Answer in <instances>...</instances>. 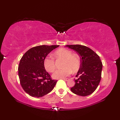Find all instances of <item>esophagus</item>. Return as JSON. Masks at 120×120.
Wrapping results in <instances>:
<instances>
[{
  "mask_svg": "<svg viewBox=\"0 0 120 120\" xmlns=\"http://www.w3.org/2000/svg\"><path fill=\"white\" fill-rule=\"evenodd\" d=\"M62 79L64 80V81H68V80H69V79H68V78H67V79L63 78V79Z\"/></svg>",
  "mask_w": 120,
  "mask_h": 120,
  "instance_id": "34e87169",
  "label": "esophagus"
}]
</instances>
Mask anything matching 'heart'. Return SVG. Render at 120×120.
Here are the masks:
<instances>
[{
	"mask_svg": "<svg viewBox=\"0 0 120 120\" xmlns=\"http://www.w3.org/2000/svg\"><path fill=\"white\" fill-rule=\"evenodd\" d=\"M57 60H63L62 69L56 70L52 74L54 79H63L68 76L71 73L76 72L80 67V59L79 57L66 49H60L56 51L53 54ZM44 66L46 71L50 73L53 72L55 69V61L52 57L47 56L44 60Z\"/></svg>",
	"mask_w": 120,
	"mask_h": 120,
	"instance_id": "1",
	"label": "heart"
}]
</instances>
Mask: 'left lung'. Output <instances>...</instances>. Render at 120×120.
Returning a JSON list of instances; mask_svg holds the SVG:
<instances>
[{
    "label": "left lung",
    "instance_id": "8db88e82",
    "mask_svg": "<svg viewBox=\"0 0 120 120\" xmlns=\"http://www.w3.org/2000/svg\"><path fill=\"white\" fill-rule=\"evenodd\" d=\"M65 46L76 51L80 56L81 64L75 79V85L70 88L75 94L87 96L97 89L101 81L103 64L99 56L89 47L80 45Z\"/></svg>",
    "mask_w": 120,
    "mask_h": 120
}]
</instances>
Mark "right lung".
I'll use <instances>...</instances> for the list:
<instances>
[{
  "mask_svg": "<svg viewBox=\"0 0 120 120\" xmlns=\"http://www.w3.org/2000/svg\"><path fill=\"white\" fill-rule=\"evenodd\" d=\"M59 45H40L28 50L19 62V76L21 86L33 97H41L50 93L57 81L52 80L44 66L47 55Z\"/></svg>",
  "mask_w": 120,
  "mask_h": 120,
  "instance_id": "obj_1",
  "label": "right lung"
}]
</instances>
